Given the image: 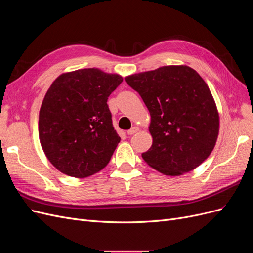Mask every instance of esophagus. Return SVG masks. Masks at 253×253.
I'll return each instance as SVG.
<instances>
[{"mask_svg":"<svg viewBox=\"0 0 253 253\" xmlns=\"http://www.w3.org/2000/svg\"><path fill=\"white\" fill-rule=\"evenodd\" d=\"M138 131H139L138 126H133L132 128H129L127 131V135H134L135 133H137Z\"/></svg>","mask_w":253,"mask_h":253,"instance_id":"esophagus-1","label":"esophagus"}]
</instances>
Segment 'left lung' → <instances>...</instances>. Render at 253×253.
Returning <instances> with one entry per match:
<instances>
[{"instance_id":"8db88e82","label":"left lung","mask_w":253,"mask_h":253,"mask_svg":"<svg viewBox=\"0 0 253 253\" xmlns=\"http://www.w3.org/2000/svg\"><path fill=\"white\" fill-rule=\"evenodd\" d=\"M151 115L152 147L142 158L168 176L194 170L209 157L218 137L219 115L207 83L187 65H168L126 76Z\"/></svg>"}]
</instances>
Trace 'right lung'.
<instances>
[{
    "label": "right lung",
    "mask_w": 253,
    "mask_h": 253,
    "mask_svg": "<svg viewBox=\"0 0 253 253\" xmlns=\"http://www.w3.org/2000/svg\"><path fill=\"white\" fill-rule=\"evenodd\" d=\"M122 80L93 67L63 73L51 83L39 113V139L57 170L84 178L109 164L120 137L106 102Z\"/></svg>",
    "instance_id": "add662e5"
}]
</instances>
